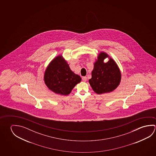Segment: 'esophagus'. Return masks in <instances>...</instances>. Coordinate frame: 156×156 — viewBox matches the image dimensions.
Returning <instances> with one entry per match:
<instances>
[{
  "mask_svg": "<svg viewBox=\"0 0 156 156\" xmlns=\"http://www.w3.org/2000/svg\"><path fill=\"white\" fill-rule=\"evenodd\" d=\"M82 80L83 82H86L87 80V77H82Z\"/></svg>",
  "mask_w": 156,
  "mask_h": 156,
  "instance_id": "esophagus-1",
  "label": "esophagus"
}]
</instances>
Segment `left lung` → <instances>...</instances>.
I'll list each match as a JSON object with an SVG mask.
<instances>
[{
    "label": "left lung",
    "instance_id": "8db88e82",
    "mask_svg": "<svg viewBox=\"0 0 156 156\" xmlns=\"http://www.w3.org/2000/svg\"><path fill=\"white\" fill-rule=\"evenodd\" d=\"M109 57V61L105 63L104 60ZM92 77L89 83L97 94L112 92L120 84L121 74L115 61L105 52H101L94 62Z\"/></svg>",
    "mask_w": 156,
    "mask_h": 156
}]
</instances>
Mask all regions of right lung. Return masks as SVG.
Listing matches in <instances>:
<instances>
[{
    "label": "right lung",
    "instance_id": "obj_1",
    "mask_svg": "<svg viewBox=\"0 0 156 156\" xmlns=\"http://www.w3.org/2000/svg\"><path fill=\"white\" fill-rule=\"evenodd\" d=\"M81 80L72 71L62 55L56 56L50 62L44 74V81L49 89L62 95L69 94Z\"/></svg>",
    "mask_w": 156,
    "mask_h": 156
}]
</instances>
